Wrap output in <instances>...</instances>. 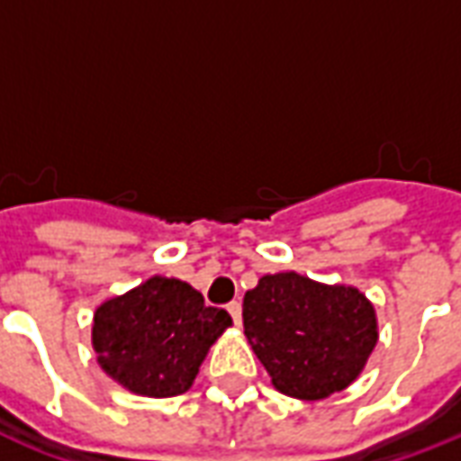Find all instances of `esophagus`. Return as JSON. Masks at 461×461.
<instances>
[{"label": "esophagus", "instance_id": "34e87169", "mask_svg": "<svg viewBox=\"0 0 461 461\" xmlns=\"http://www.w3.org/2000/svg\"><path fill=\"white\" fill-rule=\"evenodd\" d=\"M227 311H230L231 321H234V323L240 326V323H241V303H240V301H231V303H227Z\"/></svg>", "mask_w": 461, "mask_h": 461}]
</instances>
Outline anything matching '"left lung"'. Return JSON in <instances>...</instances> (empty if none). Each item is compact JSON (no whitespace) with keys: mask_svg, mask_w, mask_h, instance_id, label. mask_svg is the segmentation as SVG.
<instances>
[{"mask_svg":"<svg viewBox=\"0 0 461 461\" xmlns=\"http://www.w3.org/2000/svg\"><path fill=\"white\" fill-rule=\"evenodd\" d=\"M241 319L274 387L299 400L350 385L377 343L375 309L360 291L294 271L261 276L244 294Z\"/></svg>","mask_w":461,"mask_h":461,"instance_id":"obj_1","label":"left lung"}]
</instances>
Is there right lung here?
<instances>
[{
	"label": "right lung",
	"mask_w": 461,
	"mask_h": 461,
	"mask_svg": "<svg viewBox=\"0 0 461 461\" xmlns=\"http://www.w3.org/2000/svg\"><path fill=\"white\" fill-rule=\"evenodd\" d=\"M230 326V313L207 306L190 284L152 276L95 311L94 348L101 367L131 393L172 397L190 390Z\"/></svg>",
	"instance_id": "right-lung-1"
}]
</instances>
